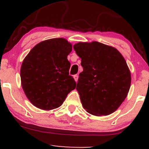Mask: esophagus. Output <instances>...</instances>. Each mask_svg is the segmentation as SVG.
Returning <instances> with one entry per match:
<instances>
[{
    "label": "esophagus",
    "mask_w": 149,
    "mask_h": 149,
    "mask_svg": "<svg viewBox=\"0 0 149 149\" xmlns=\"http://www.w3.org/2000/svg\"><path fill=\"white\" fill-rule=\"evenodd\" d=\"M73 78H74V80H76V82L78 81V75H74V76H73Z\"/></svg>",
    "instance_id": "esophagus-1"
}]
</instances>
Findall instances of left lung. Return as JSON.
<instances>
[{
	"label": "left lung",
	"instance_id": "left-lung-1",
	"mask_svg": "<svg viewBox=\"0 0 149 149\" xmlns=\"http://www.w3.org/2000/svg\"><path fill=\"white\" fill-rule=\"evenodd\" d=\"M73 49L83 68L76 87L83 108L95 116L113 113L130 88V71L124 57L114 47L96 41L78 42Z\"/></svg>",
	"mask_w": 149,
	"mask_h": 149
}]
</instances>
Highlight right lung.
Segmentation results:
<instances>
[{"label": "right lung", "mask_w": 149, "mask_h": 149, "mask_svg": "<svg viewBox=\"0 0 149 149\" xmlns=\"http://www.w3.org/2000/svg\"><path fill=\"white\" fill-rule=\"evenodd\" d=\"M72 45L64 38L39 42L22 62L20 76L26 96L33 105L43 110L57 109L76 87L69 76L67 56Z\"/></svg>", "instance_id": "1"}]
</instances>
